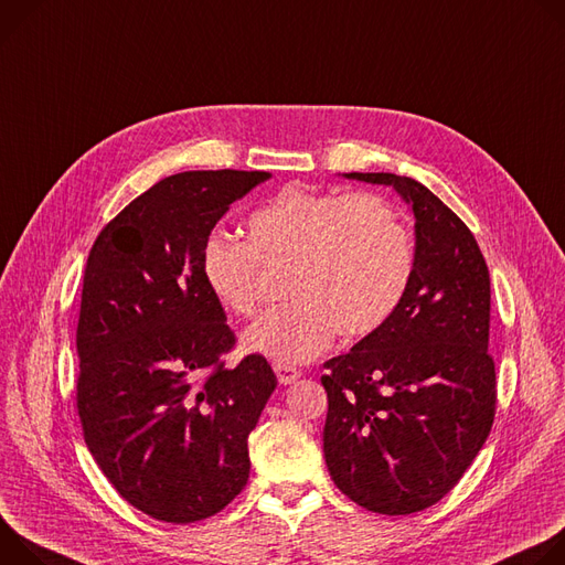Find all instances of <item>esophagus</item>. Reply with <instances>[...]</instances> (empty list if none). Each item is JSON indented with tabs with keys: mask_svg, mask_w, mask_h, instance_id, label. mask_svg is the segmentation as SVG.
Returning <instances> with one entry per match:
<instances>
[{
	"mask_svg": "<svg viewBox=\"0 0 565 565\" xmlns=\"http://www.w3.org/2000/svg\"><path fill=\"white\" fill-rule=\"evenodd\" d=\"M274 370H276L278 382H280L282 386H289V384H294V382L300 377V370L294 367V365H287V363H276Z\"/></svg>",
	"mask_w": 565,
	"mask_h": 565,
	"instance_id": "1",
	"label": "esophagus"
}]
</instances>
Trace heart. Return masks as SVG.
<instances>
[{
    "instance_id": "b5f03b06",
    "label": "heart",
    "mask_w": 565,
    "mask_h": 565,
    "mask_svg": "<svg viewBox=\"0 0 565 565\" xmlns=\"http://www.w3.org/2000/svg\"><path fill=\"white\" fill-rule=\"evenodd\" d=\"M248 244L206 237L200 269L211 296L235 317H254L260 265L287 267L291 300L250 326L242 345L276 363H305L337 332L363 337L402 302L415 267L413 237L395 206L372 193H330L291 183L246 222Z\"/></svg>"
}]
</instances>
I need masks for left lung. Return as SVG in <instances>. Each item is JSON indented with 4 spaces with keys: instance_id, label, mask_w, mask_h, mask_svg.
<instances>
[{
    "instance_id": "obj_1",
    "label": "left lung",
    "mask_w": 565,
    "mask_h": 565,
    "mask_svg": "<svg viewBox=\"0 0 565 565\" xmlns=\"http://www.w3.org/2000/svg\"><path fill=\"white\" fill-rule=\"evenodd\" d=\"M343 177L391 185L408 204L415 267L388 321L323 365V454L334 484L356 505L406 516L456 487L491 430L489 271L467 224L419 181Z\"/></svg>"
}]
</instances>
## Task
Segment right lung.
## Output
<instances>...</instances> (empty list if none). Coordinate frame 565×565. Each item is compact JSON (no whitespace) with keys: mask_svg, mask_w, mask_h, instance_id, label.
<instances>
[{"mask_svg":"<svg viewBox=\"0 0 565 565\" xmlns=\"http://www.w3.org/2000/svg\"><path fill=\"white\" fill-rule=\"evenodd\" d=\"M263 170L161 179L96 237L76 332L89 454L143 514L174 525L224 510L248 480V433L276 388L265 356L224 367L235 337L200 254Z\"/></svg>","mask_w":565,"mask_h":565,"instance_id":"obj_1","label":"right lung"}]
</instances>
